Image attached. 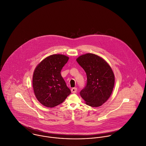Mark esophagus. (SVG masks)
<instances>
[{
    "mask_svg": "<svg viewBox=\"0 0 146 146\" xmlns=\"http://www.w3.org/2000/svg\"><path fill=\"white\" fill-rule=\"evenodd\" d=\"M77 88H72V89H71V92H72V93H73V94H74V93H76V92H77Z\"/></svg>",
    "mask_w": 146,
    "mask_h": 146,
    "instance_id": "34e87169",
    "label": "esophagus"
}]
</instances>
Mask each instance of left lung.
I'll list each match as a JSON object with an SVG mask.
<instances>
[{
  "label": "left lung",
  "mask_w": 146,
  "mask_h": 146,
  "mask_svg": "<svg viewBox=\"0 0 146 146\" xmlns=\"http://www.w3.org/2000/svg\"><path fill=\"white\" fill-rule=\"evenodd\" d=\"M87 76V84L80 91L86 104L98 107L110 97L115 85V76L109 64L100 56L86 54L77 58Z\"/></svg>",
  "instance_id": "left-lung-1"
}]
</instances>
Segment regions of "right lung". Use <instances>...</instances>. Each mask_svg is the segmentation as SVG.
Returning <instances> with one entry per match:
<instances>
[{"label":"right lung","instance_id":"obj_1","mask_svg":"<svg viewBox=\"0 0 146 146\" xmlns=\"http://www.w3.org/2000/svg\"><path fill=\"white\" fill-rule=\"evenodd\" d=\"M69 58L64 55H50L36 67L33 86L37 100L44 106L53 108L62 103L71 93L61 75Z\"/></svg>","mask_w":146,"mask_h":146}]
</instances>
